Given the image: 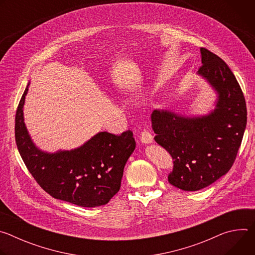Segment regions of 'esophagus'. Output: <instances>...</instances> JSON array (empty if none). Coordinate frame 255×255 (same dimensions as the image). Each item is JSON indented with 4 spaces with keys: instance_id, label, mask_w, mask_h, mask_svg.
Wrapping results in <instances>:
<instances>
[{
    "instance_id": "obj_1",
    "label": "esophagus",
    "mask_w": 255,
    "mask_h": 255,
    "mask_svg": "<svg viewBox=\"0 0 255 255\" xmlns=\"http://www.w3.org/2000/svg\"><path fill=\"white\" fill-rule=\"evenodd\" d=\"M140 140L143 143H147V144L148 143H152L153 142V136H152V134L149 131L143 130L141 132V135H140Z\"/></svg>"
}]
</instances>
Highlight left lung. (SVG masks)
<instances>
[{
	"mask_svg": "<svg viewBox=\"0 0 255 255\" xmlns=\"http://www.w3.org/2000/svg\"><path fill=\"white\" fill-rule=\"evenodd\" d=\"M201 56L198 74L218 94L215 110L194 118L166 110L151 114L154 140L173 159L169 184L189 192L210 186L229 171L247 122L245 99L229 66L204 47Z\"/></svg>",
	"mask_w": 255,
	"mask_h": 255,
	"instance_id": "8db88e82",
	"label": "left lung"
}]
</instances>
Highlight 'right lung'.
Segmentation results:
<instances>
[{"mask_svg":"<svg viewBox=\"0 0 255 255\" xmlns=\"http://www.w3.org/2000/svg\"><path fill=\"white\" fill-rule=\"evenodd\" d=\"M28 87L16 112L15 138L29 172L55 199L87 208L106 205L120 190L124 166L135 149L132 131L100 132L79 148L44 152L35 146L24 123Z\"/></svg>","mask_w":255,"mask_h":255,"instance_id":"right-lung-1","label":"right lung"}]
</instances>
